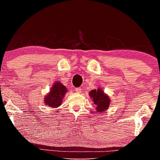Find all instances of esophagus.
<instances>
[{"label":"esophagus","instance_id":"34e87169","mask_svg":"<svg viewBox=\"0 0 160 160\" xmlns=\"http://www.w3.org/2000/svg\"><path fill=\"white\" fill-rule=\"evenodd\" d=\"M75 90L77 92H78V93H80V92H81V88H75Z\"/></svg>","mask_w":160,"mask_h":160}]
</instances>
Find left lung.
<instances>
[{
	"label": "left lung",
	"instance_id": "obj_1",
	"mask_svg": "<svg viewBox=\"0 0 160 160\" xmlns=\"http://www.w3.org/2000/svg\"><path fill=\"white\" fill-rule=\"evenodd\" d=\"M90 97L92 99V102L96 105V112L103 113L109 108L111 102L109 97L103 91L101 88H98L97 90H92L90 92Z\"/></svg>",
	"mask_w": 160,
	"mask_h": 160
}]
</instances>
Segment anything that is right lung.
Instances as JSON below:
<instances>
[{"label":"right lung","instance_id":"obj_1","mask_svg":"<svg viewBox=\"0 0 160 160\" xmlns=\"http://www.w3.org/2000/svg\"><path fill=\"white\" fill-rule=\"evenodd\" d=\"M67 92L68 89L66 86H64L61 82L56 81L51 87L49 92L45 95L44 98L45 104L51 108H58L61 105Z\"/></svg>","mask_w":160,"mask_h":160}]
</instances>
